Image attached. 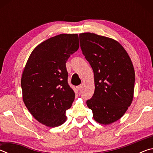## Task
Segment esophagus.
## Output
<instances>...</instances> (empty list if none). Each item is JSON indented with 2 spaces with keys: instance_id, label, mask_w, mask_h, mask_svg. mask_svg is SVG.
I'll return each mask as SVG.
<instances>
[{
  "instance_id": "esophagus-1",
  "label": "esophagus",
  "mask_w": 153,
  "mask_h": 153,
  "mask_svg": "<svg viewBox=\"0 0 153 153\" xmlns=\"http://www.w3.org/2000/svg\"><path fill=\"white\" fill-rule=\"evenodd\" d=\"M82 88V85H79V86H77V89L78 90H80Z\"/></svg>"
}]
</instances>
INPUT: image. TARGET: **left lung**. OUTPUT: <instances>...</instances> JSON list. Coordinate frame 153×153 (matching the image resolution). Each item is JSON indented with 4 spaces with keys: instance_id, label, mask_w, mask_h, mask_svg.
I'll list each match as a JSON object with an SVG mask.
<instances>
[{
    "instance_id": "8db88e82",
    "label": "left lung",
    "mask_w": 153,
    "mask_h": 153,
    "mask_svg": "<svg viewBox=\"0 0 153 153\" xmlns=\"http://www.w3.org/2000/svg\"><path fill=\"white\" fill-rule=\"evenodd\" d=\"M79 41L94 72V93L87 106L97 122L108 125L120 120L133 100L132 62L125 48L113 38L87 32L80 33Z\"/></svg>"
}]
</instances>
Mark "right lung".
Masks as SVG:
<instances>
[{
  "mask_svg": "<svg viewBox=\"0 0 153 153\" xmlns=\"http://www.w3.org/2000/svg\"><path fill=\"white\" fill-rule=\"evenodd\" d=\"M79 48L77 33H61L38 45L30 54L21 85L25 105L36 120L55 128L65 122L75 93L67 83L66 62Z\"/></svg>",
  "mask_w": 153,
  "mask_h": 153,
  "instance_id": "right-lung-1",
  "label": "right lung"
}]
</instances>
